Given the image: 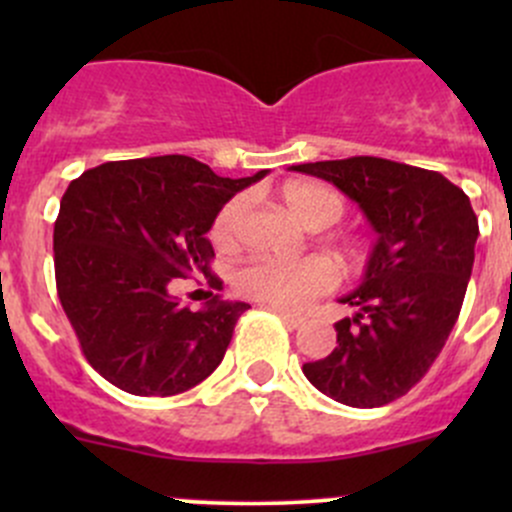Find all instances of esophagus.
Masks as SVG:
<instances>
[{
  "instance_id": "obj_1",
  "label": "esophagus",
  "mask_w": 512,
  "mask_h": 512,
  "mask_svg": "<svg viewBox=\"0 0 512 512\" xmlns=\"http://www.w3.org/2000/svg\"><path fill=\"white\" fill-rule=\"evenodd\" d=\"M272 312H275L277 317L287 324V329H299L304 322H307L302 314H294V312H289V309H272Z\"/></svg>"
}]
</instances>
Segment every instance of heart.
Instances as JSON below:
<instances>
[{"label": "heart", "mask_w": 512, "mask_h": 512, "mask_svg": "<svg viewBox=\"0 0 512 512\" xmlns=\"http://www.w3.org/2000/svg\"><path fill=\"white\" fill-rule=\"evenodd\" d=\"M282 200L289 213L312 230L334 225L344 215L342 195L317 183H289L282 188ZM245 210V195H235L218 210L210 225V240L215 242V247L227 250L235 245ZM334 285H337V270L324 257H302L294 262L255 257L235 272L237 292L280 309L302 307L312 297L329 292Z\"/></svg>", "instance_id": "b5f03b06"}]
</instances>
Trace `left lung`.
Returning <instances> with one entry per match:
<instances>
[{"mask_svg": "<svg viewBox=\"0 0 512 512\" xmlns=\"http://www.w3.org/2000/svg\"><path fill=\"white\" fill-rule=\"evenodd\" d=\"M337 185L376 232L361 285L339 302L337 347L302 366L322 394L354 409L396 401L441 354L466 297L478 218L458 185L436 170L354 156L292 165Z\"/></svg>", "mask_w": 512, "mask_h": 512, "instance_id": "obj_1", "label": "left lung"}]
</instances>
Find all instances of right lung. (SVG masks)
Returning a JSON list of instances; mask_svg holds the SVG:
<instances>
[{"label":"right lung","instance_id":"add662e5","mask_svg":"<svg viewBox=\"0 0 512 512\" xmlns=\"http://www.w3.org/2000/svg\"><path fill=\"white\" fill-rule=\"evenodd\" d=\"M265 175L220 178L195 158L158 156L111 160L71 180L54 223L56 292L103 379L136 396H175L218 369L250 304L210 292L195 312L173 287L193 275L218 282L213 218Z\"/></svg>","mask_w":512,"mask_h":512}]
</instances>
